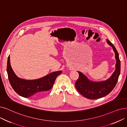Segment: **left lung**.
<instances>
[{
	"mask_svg": "<svg viewBox=\"0 0 127 127\" xmlns=\"http://www.w3.org/2000/svg\"><path fill=\"white\" fill-rule=\"evenodd\" d=\"M107 42L111 46L115 53L116 60V69L113 74L109 78L105 81L95 82L90 80L80 71L79 73V78L75 83V87L80 94L86 98L89 99H98L107 95L115 87L118 81L120 73V61L119 54L115 46L108 39Z\"/></svg>",
	"mask_w": 127,
	"mask_h": 127,
	"instance_id": "obj_1",
	"label": "left lung"
}]
</instances>
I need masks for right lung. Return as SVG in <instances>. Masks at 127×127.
I'll use <instances>...</instances> for the list:
<instances>
[{
    "label": "right lung",
    "instance_id": "obj_1",
    "mask_svg": "<svg viewBox=\"0 0 127 127\" xmlns=\"http://www.w3.org/2000/svg\"><path fill=\"white\" fill-rule=\"evenodd\" d=\"M7 71L11 86L19 95L24 97H39L52 88L57 76L62 73L59 70L51 73L41 78L25 80L20 78L15 74L10 62V56L7 61Z\"/></svg>",
    "mask_w": 127,
    "mask_h": 127
}]
</instances>
